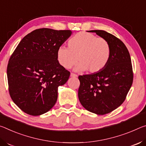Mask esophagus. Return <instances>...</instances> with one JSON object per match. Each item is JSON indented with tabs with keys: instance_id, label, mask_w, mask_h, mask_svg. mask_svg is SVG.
Instances as JSON below:
<instances>
[{
	"instance_id": "34e87169",
	"label": "esophagus",
	"mask_w": 146,
	"mask_h": 146,
	"mask_svg": "<svg viewBox=\"0 0 146 146\" xmlns=\"http://www.w3.org/2000/svg\"><path fill=\"white\" fill-rule=\"evenodd\" d=\"M70 76H71V77H78V75L76 74L71 73L70 74Z\"/></svg>"
}]
</instances>
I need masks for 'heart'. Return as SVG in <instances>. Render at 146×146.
I'll return each mask as SVG.
<instances>
[{
  "mask_svg": "<svg viewBox=\"0 0 146 146\" xmlns=\"http://www.w3.org/2000/svg\"><path fill=\"white\" fill-rule=\"evenodd\" d=\"M68 45V48L61 46L57 52L58 62L66 69L78 61L75 70H86L90 73H97L106 67L111 57L108 41L90 33H78L69 39Z\"/></svg>",
  "mask_w": 146,
  "mask_h": 146,
  "instance_id": "b5f03b06",
  "label": "heart"
}]
</instances>
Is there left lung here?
<instances>
[{
  "mask_svg": "<svg viewBox=\"0 0 146 146\" xmlns=\"http://www.w3.org/2000/svg\"><path fill=\"white\" fill-rule=\"evenodd\" d=\"M106 39L111 57L103 70L80 76L79 100L85 109L98 115L109 113L125 101L132 85L133 73L129 52L118 38L104 30H90Z\"/></svg>",
  "mask_w": 146,
  "mask_h": 146,
  "instance_id": "8db88e82",
  "label": "left lung"
}]
</instances>
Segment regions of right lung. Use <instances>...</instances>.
Instances as JSON below:
<instances>
[{"mask_svg": "<svg viewBox=\"0 0 146 146\" xmlns=\"http://www.w3.org/2000/svg\"><path fill=\"white\" fill-rule=\"evenodd\" d=\"M71 34L70 30H33L11 56L7 67L9 95L25 113L39 116L56 104L58 87L70 74L59 64L57 52Z\"/></svg>", "mask_w": 146, "mask_h": 146, "instance_id": "1", "label": "right lung"}]
</instances>
